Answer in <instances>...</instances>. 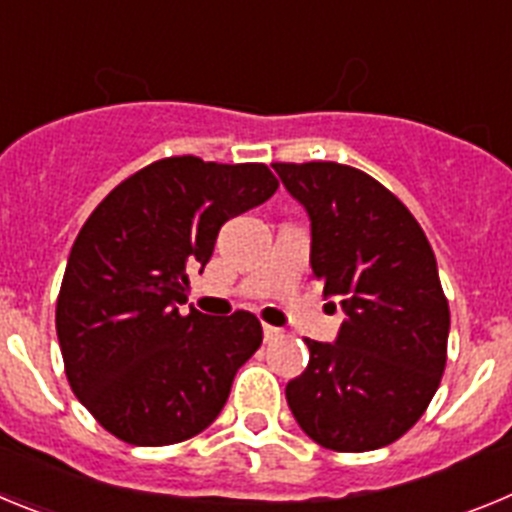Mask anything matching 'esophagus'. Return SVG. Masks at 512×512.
Returning a JSON list of instances; mask_svg holds the SVG:
<instances>
[{
	"instance_id": "34e87169",
	"label": "esophagus",
	"mask_w": 512,
	"mask_h": 512,
	"mask_svg": "<svg viewBox=\"0 0 512 512\" xmlns=\"http://www.w3.org/2000/svg\"><path fill=\"white\" fill-rule=\"evenodd\" d=\"M284 336L282 328H274V325H264V338L266 341H277V338Z\"/></svg>"
}]
</instances>
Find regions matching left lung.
I'll return each mask as SVG.
<instances>
[{"label": "left lung", "instance_id": "1", "mask_svg": "<svg viewBox=\"0 0 512 512\" xmlns=\"http://www.w3.org/2000/svg\"><path fill=\"white\" fill-rule=\"evenodd\" d=\"M271 166L310 217L312 274L346 312L336 343L305 338L310 361L287 384L289 410L325 449H382L418 423L446 366L451 315L433 248L408 207L364 171Z\"/></svg>", "mask_w": 512, "mask_h": 512}]
</instances>
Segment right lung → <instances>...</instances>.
Instances as JSON below:
<instances>
[{"label": "right lung", "mask_w": 512, "mask_h": 512, "mask_svg": "<svg viewBox=\"0 0 512 512\" xmlns=\"http://www.w3.org/2000/svg\"><path fill=\"white\" fill-rule=\"evenodd\" d=\"M277 187L264 164L171 156L128 176L89 215L63 274L56 333L71 390L104 431L169 446L220 415L264 330L246 310L215 320L179 305L220 228Z\"/></svg>", "instance_id": "right-lung-1"}]
</instances>
